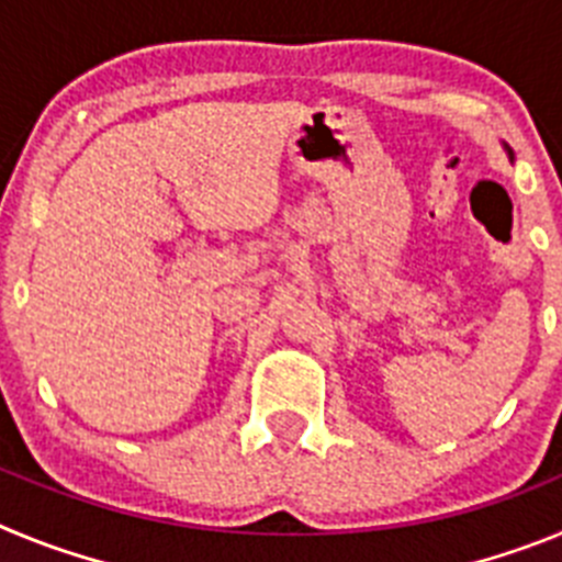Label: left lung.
Returning <instances> with one entry per match:
<instances>
[{
	"mask_svg": "<svg viewBox=\"0 0 562 562\" xmlns=\"http://www.w3.org/2000/svg\"><path fill=\"white\" fill-rule=\"evenodd\" d=\"M506 148V154H509V160H513V148H509V146H504Z\"/></svg>",
	"mask_w": 562,
	"mask_h": 562,
	"instance_id": "left-lung-1",
	"label": "left lung"
}]
</instances>
